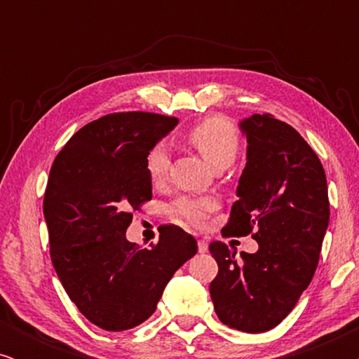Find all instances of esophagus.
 <instances>
[{
	"mask_svg": "<svg viewBox=\"0 0 359 359\" xmlns=\"http://www.w3.org/2000/svg\"><path fill=\"white\" fill-rule=\"evenodd\" d=\"M208 243L204 242V240H198V250H199V253H205L208 252Z\"/></svg>",
	"mask_w": 359,
	"mask_h": 359,
	"instance_id": "1",
	"label": "esophagus"
}]
</instances>
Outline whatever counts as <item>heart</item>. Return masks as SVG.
Here are the masks:
<instances>
[{
    "label": "heart",
    "mask_w": 359,
    "mask_h": 359,
    "mask_svg": "<svg viewBox=\"0 0 359 359\" xmlns=\"http://www.w3.org/2000/svg\"><path fill=\"white\" fill-rule=\"evenodd\" d=\"M186 139L199 155L215 168L219 165H230L238 151V134L235 127L224 117H208L201 121L188 132ZM145 170L151 184L158 186L165 181L170 170V156L163 145H156L145 158ZM212 201L181 198L171 208L176 217L188 222H203L208 210L212 208Z\"/></svg>",
    "instance_id": "1"
}]
</instances>
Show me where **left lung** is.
Returning a JSON list of instances; mask_svg holds the SVG:
<instances>
[{"label": "left lung", "mask_w": 359, "mask_h": 359, "mask_svg": "<svg viewBox=\"0 0 359 359\" xmlns=\"http://www.w3.org/2000/svg\"><path fill=\"white\" fill-rule=\"evenodd\" d=\"M247 165L227 227L258 242L255 253L210 243L219 273L209 291L219 320L247 333L279 325L311 284L325 237L330 204L323 166L286 122L271 114L240 121Z\"/></svg>", "instance_id": "8db88e82"}]
</instances>
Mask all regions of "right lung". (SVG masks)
Segmentation results:
<instances>
[{
    "instance_id": "add662e5",
    "label": "right lung",
    "mask_w": 359,
    "mask_h": 359,
    "mask_svg": "<svg viewBox=\"0 0 359 359\" xmlns=\"http://www.w3.org/2000/svg\"><path fill=\"white\" fill-rule=\"evenodd\" d=\"M176 117L116 112L81 127L53 161L43 196L50 257L68 297L91 323L129 330L155 312L175 271L198 253L176 225L140 248L126 238L132 210L151 199L149 151Z\"/></svg>"
}]
</instances>
